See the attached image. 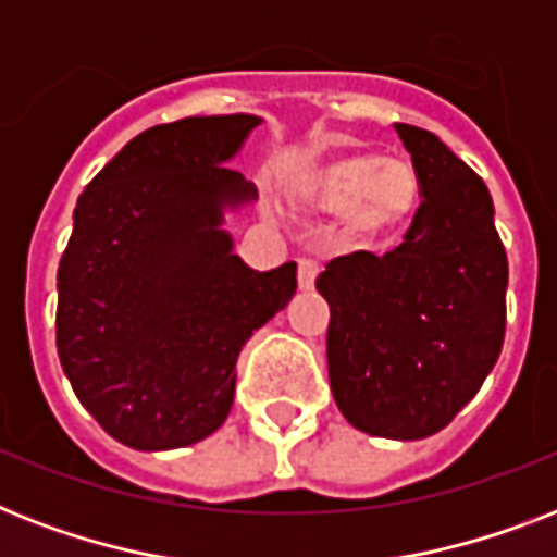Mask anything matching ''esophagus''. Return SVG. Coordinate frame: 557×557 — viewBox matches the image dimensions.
<instances>
[{"label":"esophagus","mask_w":557,"mask_h":557,"mask_svg":"<svg viewBox=\"0 0 557 557\" xmlns=\"http://www.w3.org/2000/svg\"><path fill=\"white\" fill-rule=\"evenodd\" d=\"M318 274H321V265H318V262L300 260V265H297V286L304 288V292H312Z\"/></svg>","instance_id":"34e87169"}]
</instances>
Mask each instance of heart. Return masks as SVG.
I'll use <instances>...</instances> for the list:
<instances>
[{"instance_id": "1", "label": "heart", "mask_w": 557, "mask_h": 557, "mask_svg": "<svg viewBox=\"0 0 557 557\" xmlns=\"http://www.w3.org/2000/svg\"><path fill=\"white\" fill-rule=\"evenodd\" d=\"M306 193L321 210H341L344 231L356 239H384L413 219L422 182L413 164L379 159L372 152H344L306 176Z\"/></svg>"}]
</instances>
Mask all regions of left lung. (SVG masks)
Wrapping results in <instances>:
<instances>
[{"mask_svg": "<svg viewBox=\"0 0 557 557\" xmlns=\"http://www.w3.org/2000/svg\"><path fill=\"white\" fill-rule=\"evenodd\" d=\"M396 133L424 196L405 243L335 257L314 286L332 312L335 405L358 431L405 442L440 433L497 364L509 262L483 178L428 129Z\"/></svg>", "mask_w": 557, "mask_h": 557, "instance_id": "left-lung-1", "label": "left lung"}]
</instances>
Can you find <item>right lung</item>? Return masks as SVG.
Instances as JSON below:
<instances>
[{
    "label": "right lung",
    "instance_id": "add662e5",
    "mask_svg": "<svg viewBox=\"0 0 557 557\" xmlns=\"http://www.w3.org/2000/svg\"><path fill=\"white\" fill-rule=\"evenodd\" d=\"M260 124L236 112L152 126L77 199L57 271V352L81 405L135 450L222 428L236 358L295 297L297 262L253 271L225 231L257 199L225 164Z\"/></svg>",
    "mask_w": 557,
    "mask_h": 557
}]
</instances>
